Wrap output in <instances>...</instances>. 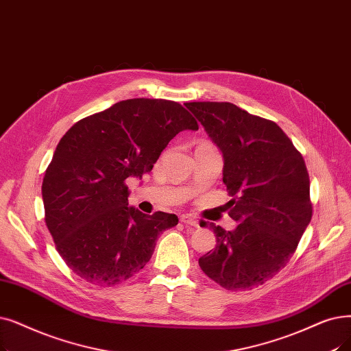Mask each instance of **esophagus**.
Masks as SVG:
<instances>
[{"label": "esophagus", "instance_id": "34e87169", "mask_svg": "<svg viewBox=\"0 0 351 351\" xmlns=\"http://www.w3.org/2000/svg\"><path fill=\"white\" fill-rule=\"evenodd\" d=\"M180 222H184L185 225H191V226H199V221H197L192 215H182Z\"/></svg>", "mask_w": 351, "mask_h": 351}]
</instances>
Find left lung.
Returning a JSON list of instances; mask_svg holds the SVG:
<instances>
[{
	"label": "left lung",
	"mask_w": 351,
	"mask_h": 351,
	"mask_svg": "<svg viewBox=\"0 0 351 351\" xmlns=\"http://www.w3.org/2000/svg\"><path fill=\"white\" fill-rule=\"evenodd\" d=\"M185 106L221 150L230 217L238 222L234 231L209 223L217 247L199 267L226 289H252L287 265L311 221L306 162L271 120L228 101Z\"/></svg>",
	"instance_id": "left-lung-1"
}]
</instances>
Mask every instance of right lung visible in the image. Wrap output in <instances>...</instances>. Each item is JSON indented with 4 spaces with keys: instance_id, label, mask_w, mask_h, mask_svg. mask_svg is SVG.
<instances>
[{
    "instance_id": "right-lung-1",
    "label": "right lung",
    "mask_w": 351,
    "mask_h": 351,
    "mask_svg": "<svg viewBox=\"0 0 351 351\" xmlns=\"http://www.w3.org/2000/svg\"><path fill=\"white\" fill-rule=\"evenodd\" d=\"M196 120L176 101L129 99L79 120L58 142L43 179L45 225L64 263L84 281L112 287L150 260L175 213L129 206L126 179L142 178Z\"/></svg>"
}]
</instances>
